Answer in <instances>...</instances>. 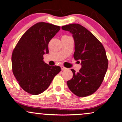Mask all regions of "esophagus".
<instances>
[{
	"label": "esophagus",
	"mask_w": 122,
	"mask_h": 122,
	"mask_svg": "<svg viewBox=\"0 0 122 122\" xmlns=\"http://www.w3.org/2000/svg\"><path fill=\"white\" fill-rule=\"evenodd\" d=\"M66 67H64V66H61V69H62V70H65V69H66Z\"/></svg>",
	"instance_id": "obj_1"
}]
</instances>
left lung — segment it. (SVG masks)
<instances>
[{
  "instance_id": "left-lung-1",
  "label": "left lung",
  "mask_w": 122,
  "mask_h": 122,
  "mask_svg": "<svg viewBox=\"0 0 122 122\" xmlns=\"http://www.w3.org/2000/svg\"><path fill=\"white\" fill-rule=\"evenodd\" d=\"M72 33L75 45L74 58L81 61L79 72L74 69L73 78L67 81L69 89L80 97L93 94L103 82L108 68V59L103 45L84 27L71 24L62 27Z\"/></svg>"
}]
</instances>
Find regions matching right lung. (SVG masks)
<instances>
[{"mask_svg":"<svg viewBox=\"0 0 122 122\" xmlns=\"http://www.w3.org/2000/svg\"><path fill=\"white\" fill-rule=\"evenodd\" d=\"M60 29L49 23H36L25 32L13 51V73L20 87L30 94L46 90L61 70L59 66H51L43 61V55L49 53V42Z\"/></svg>","mask_w":122,"mask_h":122,"instance_id":"1","label":"right lung"}]
</instances>
